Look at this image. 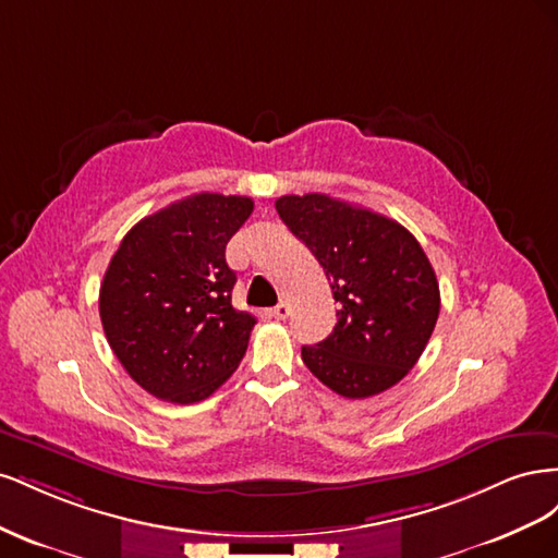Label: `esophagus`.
<instances>
[{
    "label": "esophagus",
    "mask_w": 558,
    "mask_h": 558,
    "mask_svg": "<svg viewBox=\"0 0 558 558\" xmlns=\"http://www.w3.org/2000/svg\"><path fill=\"white\" fill-rule=\"evenodd\" d=\"M289 314H291V307L289 305H283V302H279L277 307H272L269 310V316L272 318H277V320H283V318H289Z\"/></svg>",
    "instance_id": "esophagus-1"
}]
</instances>
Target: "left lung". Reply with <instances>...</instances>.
Here are the masks:
<instances>
[{"mask_svg":"<svg viewBox=\"0 0 558 558\" xmlns=\"http://www.w3.org/2000/svg\"><path fill=\"white\" fill-rule=\"evenodd\" d=\"M281 221L330 281L337 324L302 347L310 373L344 398L396 386L424 353L440 314V286L414 234L381 214L330 195H283Z\"/></svg>","mask_w":558,"mask_h":558,"instance_id":"8db88e82","label":"left lung"}]
</instances>
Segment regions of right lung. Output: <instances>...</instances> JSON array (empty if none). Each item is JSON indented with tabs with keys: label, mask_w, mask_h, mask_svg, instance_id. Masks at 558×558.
I'll list each match as a JSON object with an SVG mask.
<instances>
[{
	"label": "right lung",
	"mask_w": 558,
	"mask_h": 558,
	"mask_svg": "<svg viewBox=\"0 0 558 558\" xmlns=\"http://www.w3.org/2000/svg\"><path fill=\"white\" fill-rule=\"evenodd\" d=\"M251 211V197L195 193L142 218L113 253L99 318L116 359L150 396L199 402L244 359L256 316L232 307L226 244Z\"/></svg>",
	"instance_id": "add662e5"
}]
</instances>
